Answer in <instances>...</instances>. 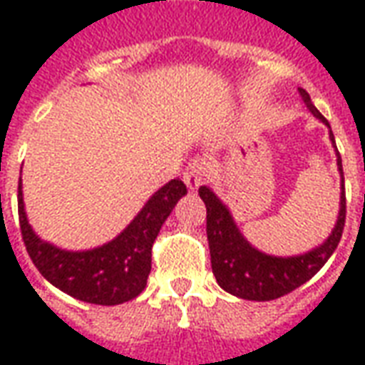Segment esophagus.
Instances as JSON below:
<instances>
[{
    "instance_id": "34e87169",
    "label": "esophagus",
    "mask_w": 365,
    "mask_h": 365,
    "mask_svg": "<svg viewBox=\"0 0 365 365\" xmlns=\"http://www.w3.org/2000/svg\"><path fill=\"white\" fill-rule=\"evenodd\" d=\"M207 172H209V164H207L205 158H193L185 168V172H183V182L187 185V190L195 191L201 185V183L205 182Z\"/></svg>"
}]
</instances>
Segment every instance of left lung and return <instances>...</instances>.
I'll return each instance as SVG.
<instances>
[{
	"instance_id": "obj_1",
	"label": "left lung",
	"mask_w": 365,
	"mask_h": 365,
	"mask_svg": "<svg viewBox=\"0 0 365 365\" xmlns=\"http://www.w3.org/2000/svg\"><path fill=\"white\" fill-rule=\"evenodd\" d=\"M299 96L307 109L330 128L329 120L314 107L309 93L299 88ZM329 135L336 150V166L340 172V209H338L336 225L329 238L309 252L297 256H272L260 252L246 240L232 219L229 207L215 195V191L207 185L199 187V197L203 199L207 207V240L211 250V268L217 283L227 293L248 301H272L283 297L293 289H297L299 285L309 282L336 250L346 221L344 172H342V158L338 154L332 130H329Z\"/></svg>"
}]
</instances>
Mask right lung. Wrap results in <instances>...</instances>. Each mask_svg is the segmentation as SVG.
Wrapping results in <instances>:
<instances>
[{
  "mask_svg": "<svg viewBox=\"0 0 365 365\" xmlns=\"http://www.w3.org/2000/svg\"><path fill=\"white\" fill-rule=\"evenodd\" d=\"M185 193L187 187L180 178L168 182L144 203L120 235L97 248L78 252L38 238L29 225L19 178L17 201L23 242L36 269L54 287L93 305H120L140 295L146 287L152 268V245Z\"/></svg>",
  "mask_w": 365,
  "mask_h": 365,
  "instance_id": "obj_1",
  "label": "right lung"
}]
</instances>
